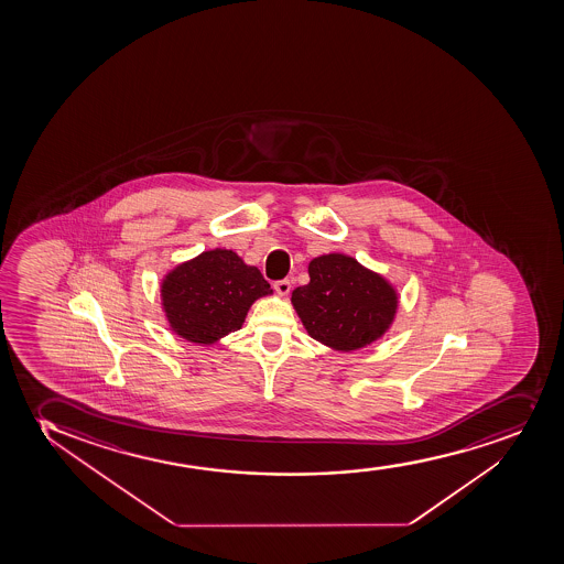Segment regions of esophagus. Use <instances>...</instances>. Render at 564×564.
<instances>
[{
    "label": "esophagus",
    "mask_w": 564,
    "mask_h": 564,
    "mask_svg": "<svg viewBox=\"0 0 564 564\" xmlns=\"http://www.w3.org/2000/svg\"><path fill=\"white\" fill-rule=\"evenodd\" d=\"M273 289H275V292L281 294V296H286V294L291 292V281H289V279H279V281L273 283Z\"/></svg>",
    "instance_id": "34e87169"
}]
</instances>
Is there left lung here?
<instances>
[{
  "mask_svg": "<svg viewBox=\"0 0 564 564\" xmlns=\"http://www.w3.org/2000/svg\"><path fill=\"white\" fill-rule=\"evenodd\" d=\"M310 278L292 292V303L313 339L348 351L386 334L397 310L386 279L339 253L313 259Z\"/></svg>",
  "mask_w": 564,
  "mask_h": 564,
  "instance_id": "8db88e82",
  "label": "left lung"
}]
</instances>
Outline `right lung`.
Listing matches in <instances>:
<instances>
[{
  "instance_id": "right-lung-1",
  "label": "right lung",
  "mask_w": 564,
  "mask_h": 564,
  "mask_svg": "<svg viewBox=\"0 0 564 564\" xmlns=\"http://www.w3.org/2000/svg\"><path fill=\"white\" fill-rule=\"evenodd\" d=\"M270 292L257 268L246 267L229 249H214L173 270L162 285V300L173 332L210 345L240 329L251 303Z\"/></svg>"
}]
</instances>
